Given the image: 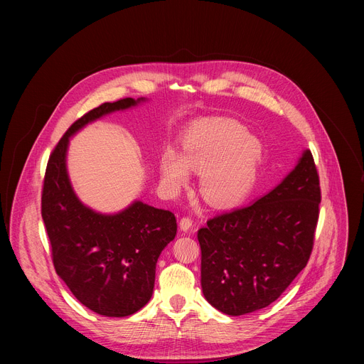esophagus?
Here are the masks:
<instances>
[{
    "label": "esophagus",
    "instance_id": "1",
    "mask_svg": "<svg viewBox=\"0 0 364 364\" xmlns=\"http://www.w3.org/2000/svg\"><path fill=\"white\" fill-rule=\"evenodd\" d=\"M191 226H193V220H191V218H183V219L180 220V229H181L183 232L190 230V229H191Z\"/></svg>",
    "mask_w": 364,
    "mask_h": 364
}]
</instances>
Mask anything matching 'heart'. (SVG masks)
<instances>
[{
    "instance_id": "b5f03b06",
    "label": "heart",
    "mask_w": 364,
    "mask_h": 364,
    "mask_svg": "<svg viewBox=\"0 0 364 364\" xmlns=\"http://www.w3.org/2000/svg\"><path fill=\"white\" fill-rule=\"evenodd\" d=\"M264 148L237 124L212 119L194 124L183 138V155L167 149L160 160L163 181L181 188L190 170L200 173V191L213 205L242 203L253 190Z\"/></svg>"
}]
</instances>
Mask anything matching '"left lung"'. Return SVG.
<instances>
[{"label":"left lung","instance_id":"8db88e82","mask_svg":"<svg viewBox=\"0 0 364 364\" xmlns=\"http://www.w3.org/2000/svg\"><path fill=\"white\" fill-rule=\"evenodd\" d=\"M320 178L305 149L295 168L255 203L197 232L204 298L228 316L268 306L306 267L320 213Z\"/></svg>","mask_w":364,"mask_h":364}]
</instances>
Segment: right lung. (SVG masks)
I'll list each match as a JSON object with an SVG mask.
<instances>
[{
	"mask_svg": "<svg viewBox=\"0 0 364 364\" xmlns=\"http://www.w3.org/2000/svg\"><path fill=\"white\" fill-rule=\"evenodd\" d=\"M125 97L102 103L79 118L51 152L43 183L41 218L58 275L79 302L105 317H127L152 296L155 267L176 237L170 210L139 200L122 212L102 215L76 196L68 174L69 139L87 124L144 102Z\"/></svg>",
	"mask_w": 364,
	"mask_h": 364,
	"instance_id": "add662e5",
	"label": "right lung"
}]
</instances>
